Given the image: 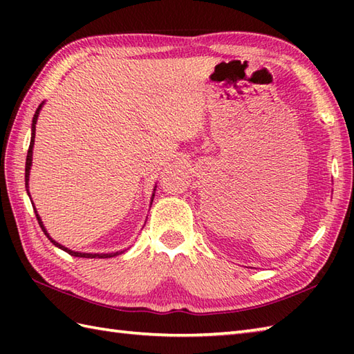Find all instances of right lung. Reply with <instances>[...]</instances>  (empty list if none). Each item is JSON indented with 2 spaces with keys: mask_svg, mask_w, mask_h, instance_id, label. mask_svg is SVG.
<instances>
[{
  "mask_svg": "<svg viewBox=\"0 0 354 354\" xmlns=\"http://www.w3.org/2000/svg\"><path fill=\"white\" fill-rule=\"evenodd\" d=\"M44 103H45V100L39 104V106H37V109H36V112H35V115H33V122H32V138H30V146H28V152H27V160H26V190H27V194L30 196V193H28V175H30V169H32V153H33V145H35V129H36V122H37V115H39V111L42 109V106H44ZM155 190H156V185L153 187V193H152V198H150V207H152V202H153V198H155ZM33 209H35V207H33ZM35 214H36V219H37V223H39V227H41V230L44 231V234L48 237V240L50 242L55 245V246H57V248H61L62 251H65V252H68L70 255H73V257H84V259H109V257H115V255H118V254H123L126 250H123V251H117V252H109V254H91V252H79V251H71V250H68V248L66 246H64V245H61V243H57L56 240H53L51 237H50V234L47 232V230H45V227H44V223H42V221H41V217H39V214H37V212L35 209ZM147 221V219H146ZM146 225V223H145Z\"/></svg>",
  "mask_w": 354,
  "mask_h": 354,
  "instance_id": "1",
  "label": "right lung"
}]
</instances>
